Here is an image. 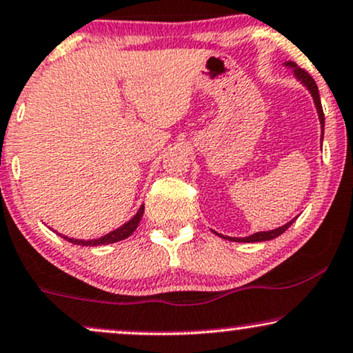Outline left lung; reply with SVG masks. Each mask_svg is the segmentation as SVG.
Returning <instances> with one entry per match:
<instances>
[{
    "label": "left lung",
    "instance_id": "left-lung-1",
    "mask_svg": "<svg viewBox=\"0 0 353 353\" xmlns=\"http://www.w3.org/2000/svg\"><path fill=\"white\" fill-rule=\"evenodd\" d=\"M284 67H290V69H292V74H294V77L299 80L301 83L304 85L305 88H307L309 93L312 95L314 99V105H316V110H317V114H319V121H321V141L322 138H324V112H322V105H321V97H319V88H317L316 82H314V79L311 77V75L307 74V72L301 69V67L296 65L294 62L288 61L284 62ZM296 219H292L291 222H288L286 225H283V227H278L274 228V230H268V232H256L253 233V235L250 236H243V239H239V236H225V235H220V233H217L219 236H222V239L225 240H232V241H243V243H254V241H268V240H273L276 239V236H279L281 233H284L288 230V228L291 227L292 222H294Z\"/></svg>",
    "mask_w": 353,
    "mask_h": 353
}]
</instances>
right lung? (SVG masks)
Listing matches in <instances>:
<instances>
[{
    "label": "right lung",
    "instance_id": "obj_1",
    "mask_svg": "<svg viewBox=\"0 0 353 353\" xmlns=\"http://www.w3.org/2000/svg\"><path fill=\"white\" fill-rule=\"evenodd\" d=\"M143 214H144V205H141L138 209V212L134 214V217L128 220L126 223H123L120 228H117V230L107 233V235L100 236V239H92V240H79V239H69V236L65 235H59L62 236V239H65L67 241H70V243L74 245H82V246H99V245H108V243H114V241H120V240H125L128 239V236L133 233L136 228H138L139 222H141L143 219Z\"/></svg>",
    "mask_w": 353,
    "mask_h": 353
}]
</instances>
